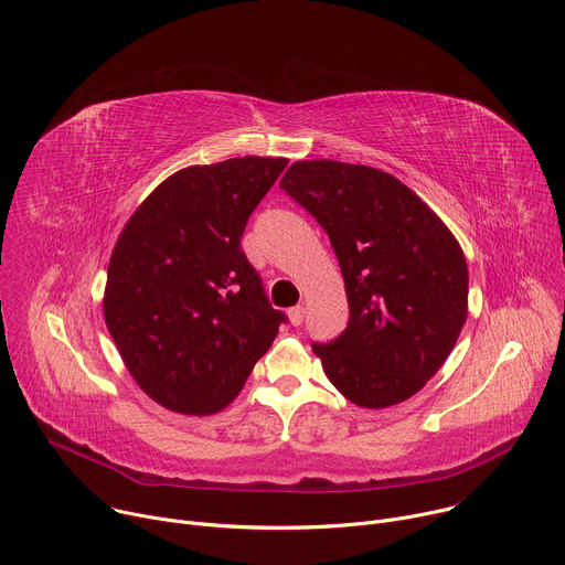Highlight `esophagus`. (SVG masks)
Listing matches in <instances>:
<instances>
[{
    "label": "esophagus",
    "mask_w": 565,
    "mask_h": 565,
    "mask_svg": "<svg viewBox=\"0 0 565 565\" xmlns=\"http://www.w3.org/2000/svg\"><path fill=\"white\" fill-rule=\"evenodd\" d=\"M287 317H289L291 326H300V323H302V319H305V307H302V305L291 307V309L287 311Z\"/></svg>",
    "instance_id": "1"
}]
</instances>
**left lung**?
I'll use <instances>...</instances> for the list:
<instances>
[{
    "instance_id": "1",
    "label": "left lung",
    "mask_w": 565,
    "mask_h": 565,
    "mask_svg": "<svg viewBox=\"0 0 565 565\" xmlns=\"http://www.w3.org/2000/svg\"><path fill=\"white\" fill-rule=\"evenodd\" d=\"M282 191L326 228L350 321L311 343L328 380L356 406L413 397L451 354L467 321L469 271L458 239L393 174L332 159L296 161Z\"/></svg>"
}]
</instances>
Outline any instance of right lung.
Returning a JSON list of instances; mask_svg holds the SVG:
<instances>
[{
	"label": "right lung",
	"instance_id": "add662e5",
	"mask_svg": "<svg viewBox=\"0 0 565 565\" xmlns=\"http://www.w3.org/2000/svg\"><path fill=\"white\" fill-rule=\"evenodd\" d=\"M285 166L282 157H237L183 168L118 235L105 323L135 382L168 411H222L287 321L239 248Z\"/></svg>",
	"mask_w": 565,
	"mask_h": 565
}]
</instances>
